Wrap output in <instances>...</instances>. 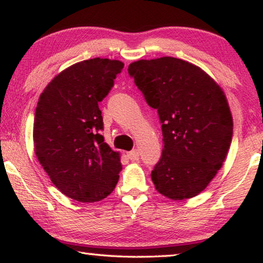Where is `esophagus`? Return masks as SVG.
<instances>
[{
  "mask_svg": "<svg viewBox=\"0 0 263 263\" xmlns=\"http://www.w3.org/2000/svg\"><path fill=\"white\" fill-rule=\"evenodd\" d=\"M127 156L130 161H137V160H139V157H140V154L136 149H134V150H132V152L127 153Z\"/></svg>",
  "mask_w": 263,
  "mask_h": 263,
  "instance_id": "1",
  "label": "esophagus"
}]
</instances>
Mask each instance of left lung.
<instances>
[{
	"mask_svg": "<svg viewBox=\"0 0 263 263\" xmlns=\"http://www.w3.org/2000/svg\"><path fill=\"white\" fill-rule=\"evenodd\" d=\"M162 123L164 147L152 179L161 195L183 200L204 191L229 153L233 119L225 93L200 67L174 57L128 67Z\"/></svg>",
	"mask_w": 263,
	"mask_h": 263,
	"instance_id": "8db88e82",
	"label": "left lung"
}]
</instances>
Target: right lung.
I'll use <instances>...</instances> for the list:
<instances>
[{"instance_id": "right-lung-1", "label": "right lung", "mask_w": 263, "mask_h": 263, "mask_svg": "<svg viewBox=\"0 0 263 263\" xmlns=\"http://www.w3.org/2000/svg\"><path fill=\"white\" fill-rule=\"evenodd\" d=\"M120 60L93 58L55 76L38 100L33 122L34 154L51 182L81 203L110 195L122 165L100 130L99 102L122 71Z\"/></svg>"}]
</instances>
